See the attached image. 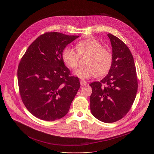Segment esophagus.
Instances as JSON below:
<instances>
[{"label": "esophagus", "mask_w": 154, "mask_h": 154, "mask_svg": "<svg viewBox=\"0 0 154 154\" xmlns=\"http://www.w3.org/2000/svg\"><path fill=\"white\" fill-rule=\"evenodd\" d=\"M80 85H81V86H85V85H86V84H87V82H86V81H85V80H80Z\"/></svg>", "instance_id": "obj_1"}]
</instances>
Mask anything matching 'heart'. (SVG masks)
<instances>
[{"mask_svg": "<svg viewBox=\"0 0 154 154\" xmlns=\"http://www.w3.org/2000/svg\"><path fill=\"white\" fill-rule=\"evenodd\" d=\"M77 51L68 46L62 53V58L66 65L72 69L75 68L80 57L88 56L85 60L86 66L77 68L74 75L82 79H89L99 75H106L113 64L112 52L103 48L101 42L94 38L87 39L79 42Z\"/></svg>", "mask_w": 154, "mask_h": 154, "instance_id": "1", "label": "heart"}]
</instances>
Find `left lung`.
<instances>
[{
  "label": "left lung",
  "mask_w": 154,
  "mask_h": 154,
  "mask_svg": "<svg viewBox=\"0 0 154 154\" xmlns=\"http://www.w3.org/2000/svg\"><path fill=\"white\" fill-rule=\"evenodd\" d=\"M112 46L113 61L111 69L100 82L90 84L92 115L99 121L112 123L128 112L138 90L136 68L132 54L125 44L108 33Z\"/></svg>",
  "instance_id": "1"
}]
</instances>
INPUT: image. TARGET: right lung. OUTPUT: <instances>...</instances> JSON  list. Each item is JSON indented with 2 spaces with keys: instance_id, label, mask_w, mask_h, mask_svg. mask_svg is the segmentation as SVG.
Listing matches in <instances>:
<instances>
[{
  "instance_id": "obj_1",
  "label": "right lung",
  "mask_w": 154,
  "mask_h": 154,
  "mask_svg": "<svg viewBox=\"0 0 154 154\" xmlns=\"http://www.w3.org/2000/svg\"><path fill=\"white\" fill-rule=\"evenodd\" d=\"M79 37L47 32L38 37L22 57L17 69L20 95L28 110L35 117L53 121L69 112L80 83L70 76L62 53Z\"/></svg>"
}]
</instances>
